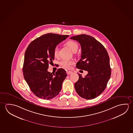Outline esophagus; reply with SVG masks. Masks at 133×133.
<instances>
[{"mask_svg":"<svg viewBox=\"0 0 133 133\" xmlns=\"http://www.w3.org/2000/svg\"><path fill=\"white\" fill-rule=\"evenodd\" d=\"M72 73V71H67V75H70V74H71Z\"/></svg>","mask_w":133,"mask_h":133,"instance_id":"obj_1","label":"esophagus"}]
</instances>
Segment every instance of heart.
Returning <instances> with one entry per match:
<instances>
[{
	"label": "heart",
	"instance_id": "b5f03b06",
	"mask_svg": "<svg viewBox=\"0 0 133 133\" xmlns=\"http://www.w3.org/2000/svg\"><path fill=\"white\" fill-rule=\"evenodd\" d=\"M66 45L73 51L76 52L77 50V49L78 47V44L76 42L74 41H69L66 43ZM58 53V48L57 47H56L54 50V55L55 57H57ZM74 62L73 61H70L66 59L62 60L60 62V64L61 66L63 68H65L66 69H70L71 67V66L74 64Z\"/></svg>",
	"mask_w": 133,
	"mask_h": 133
}]
</instances>
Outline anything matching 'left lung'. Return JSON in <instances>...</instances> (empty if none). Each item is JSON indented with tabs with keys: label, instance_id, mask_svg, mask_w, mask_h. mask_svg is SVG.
Returning a JSON list of instances; mask_svg holds the SVG:
<instances>
[{
	"label": "left lung",
	"instance_id": "8db88e82",
	"mask_svg": "<svg viewBox=\"0 0 133 133\" xmlns=\"http://www.w3.org/2000/svg\"><path fill=\"white\" fill-rule=\"evenodd\" d=\"M70 39L78 42L81 46V58L76 67L88 72L84 77L78 74L76 91L82 98L93 99L104 90L111 76L109 55L102 44L89 35H77Z\"/></svg>",
	"mask_w": 133,
	"mask_h": 133
}]
</instances>
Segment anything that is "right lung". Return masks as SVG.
I'll return each mask as SVG.
<instances>
[{
  "instance_id": "add662e5",
  "label": "right lung",
  "mask_w": 133,
  "mask_h": 133,
  "mask_svg": "<svg viewBox=\"0 0 133 133\" xmlns=\"http://www.w3.org/2000/svg\"><path fill=\"white\" fill-rule=\"evenodd\" d=\"M69 36L47 33L31 42L26 49L23 75L31 90L39 98L50 100L62 89L67 76L65 70L60 68L52 74L47 70L54 59L55 48Z\"/></svg>"
}]
</instances>
